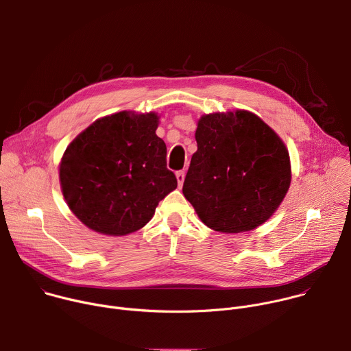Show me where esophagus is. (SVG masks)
<instances>
[{"mask_svg":"<svg viewBox=\"0 0 351 351\" xmlns=\"http://www.w3.org/2000/svg\"><path fill=\"white\" fill-rule=\"evenodd\" d=\"M176 179H178L179 187H182L183 180H184V171H178V172H176Z\"/></svg>","mask_w":351,"mask_h":351,"instance_id":"obj_1","label":"esophagus"}]
</instances>
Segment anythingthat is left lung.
I'll use <instances>...</instances> for the list:
<instances>
[{
    "label": "left lung",
    "mask_w": 351,
    "mask_h": 351,
    "mask_svg": "<svg viewBox=\"0 0 351 351\" xmlns=\"http://www.w3.org/2000/svg\"><path fill=\"white\" fill-rule=\"evenodd\" d=\"M183 194L208 228L252 230L271 218L289 190L291 171L279 136L248 111L202 117Z\"/></svg>",
    "instance_id": "obj_1"
}]
</instances>
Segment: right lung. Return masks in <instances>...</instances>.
I'll use <instances>...</instances> for the list:
<instances>
[{"mask_svg": "<svg viewBox=\"0 0 351 351\" xmlns=\"http://www.w3.org/2000/svg\"><path fill=\"white\" fill-rule=\"evenodd\" d=\"M154 112L122 111L93 122L66 148L60 165L62 194L90 229L125 236L153 218L176 189Z\"/></svg>", "mask_w": 351, "mask_h": 351, "instance_id": "obj_1", "label": "right lung"}]
</instances>
